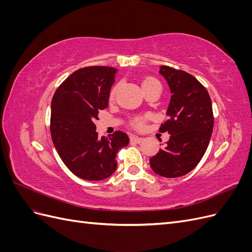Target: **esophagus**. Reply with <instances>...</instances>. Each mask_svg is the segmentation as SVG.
Instances as JSON below:
<instances>
[{
  "mask_svg": "<svg viewBox=\"0 0 252 252\" xmlns=\"http://www.w3.org/2000/svg\"><path fill=\"white\" fill-rule=\"evenodd\" d=\"M130 141L133 143H141L143 141V138H140V136H136V135H131L130 136Z\"/></svg>",
  "mask_w": 252,
  "mask_h": 252,
  "instance_id": "obj_1",
  "label": "esophagus"
}]
</instances>
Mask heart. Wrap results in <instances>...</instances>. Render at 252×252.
Listing matches in <instances>:
<instances>
[{
	"instance_id": "heart-1",
	"label": "heart",
	"mask_w": 252,
	"mask_h": 252,
	"mask_svg": "<svg viewBox=\"0 0 252 252\" xmlns=\"http://www.w3.org/2000/svg\"><path fill=\"white\" fill-rule=\"evenodd\" d=\"M157 85H159V83L156 79H154V78H146V79H144L143 82H142V88H143L144 91L147 90V89H150L152 87H155ZM116 91H117V86L113 87L111 89V91H110L109 96H110L111 100L114 97V94H116ZM134 125L136 127H142L143 126V120L142 119H136L134 121Z\"/></svg>"
}]
</instances>
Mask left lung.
Instances as JSON below:
<instances>
[{"instance_id":"obj_1","label":"left lung","mask_w":252,"mask_h":252,"mask_svg":"<svg viewBox=\"0 0 252 252\" xmlns=\"http://www.w3.org/2000/svg\"><path fill=\"white\" fill-rule=\"evenodd\" d=\"M158 73L172 94L166 111L168 120L159 127V132L167 131L170 138L149 163L161 177L179 178L200 163L208 147L213 129L212 105L208 91L191 74L168 66L159 67Z\"/></svg>"}]
</instances>
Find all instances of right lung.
<instances>
[{"mask_svg": "<svg viewBox=\"0 0 252 252\" xmlns=\"http://www.w3.org/2000/svg\"><path fill=\"white\" fill-rule=\"evenodd\" d=\"M118 70L113 67L81 68L57 89L51 101L50 133L66 167L87 181L109 178L117 169L118 151L129 138L116 131L110 138H97L94 122L108 106L110 88Z\"/></svg>", "mask_w": 252, "mask_h": 252, "instance_id": "add662e5", "label": "right lung"}]
</instances>
